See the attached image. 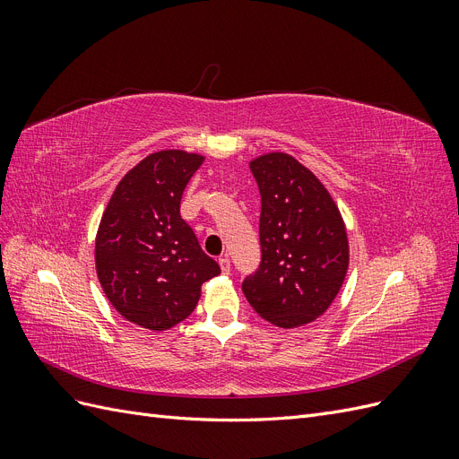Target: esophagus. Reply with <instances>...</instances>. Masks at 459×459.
I'll return each mask as SVG.
<instances>
[{"instance_id": "34e87169", "label": "esophagus", "mask_w": 459, "mask_h": 459, "mask_svg": "<svg viewBox=\"0 0 459 459\" xmlns=\"http://www.w3.org/2000/svg\"><path fill=\"white\" fill-rule=\"evenodd\" d=\"M218 264H220V268H221V273H230L231 272V262H230V258L228 256H220L218 258Z\"/></svg>"}]
</instances>
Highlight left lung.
I'll use <instances>...</instances> for the list:
<instances>
[{
	"instance_id": "obj_1",
	"label": "left lung",
	"mask_w": 459,
	"mask_h": 459,
	"mask_svg": "<svg viewBox=\"0 0 459 459\" xmlns=\"http://www.w3.org/2000/svg\"><path fill=\"white\" fill-rule=\"evenodd\" d=\"M260 189V264L243 293L277 327L322 316L349 268V239L337 204L304 166L285 152L251 162Z\"/></svg>"
}]
</instances>
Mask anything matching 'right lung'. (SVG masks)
<instances>
[{"instance_id": "obj_1", "label": "right lung", "mask_w": 459, "mask_h": 459, "mask_svg": "<svg viewBox=\"0 0 459 459\" xmlns=\"http://www.w3.org/2000/svg\"><path fill=\"white\" fill-rule=\"evenodd\" d=\"M186 151H159L120 179L95 239L107 299L132 324L170 329L195 310L201 285L220 266L179 216L184 189L203 164Z\"/></svg>"}]
</instances>
